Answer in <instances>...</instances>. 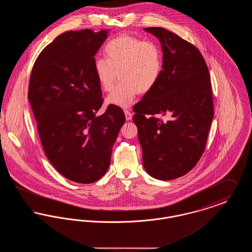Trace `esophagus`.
<instances>
[{
  "label": "esophagus",
  "mask_w": 252,
  "mask_h": 252,
  "mask_svg": "<svg viewBox=\"0 0 252 252\" xmlns=\"http://www.w3.org/2000/svg\"><path fill=\"white\" fill-rule=\"evenodd\" d=\"M125 116L126 121H130L132 119V113L129 110H125Z\"/></svg>",
  "instance_id": "obj_1"
}]
</instances>
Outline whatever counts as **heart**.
Listing matches in <instances>:
<instances>
[{
	"instance_id": "b5f03b06",
	"label": "heart",
	"mask_w": 252,
	"mask_h": 252,
	"mask_svg": "<svg viewBox=\"0 0 252 252\" xmlns=\"http://www.w3.org/2000/svg\"><path fill=\"white\" fill-rule=\"evenodd\" d=\"M106 58L94 63L98 83L110 92L118 78L120 82L108 96L107 103L121 108H129L135 96L145 94L156 86L163 67V56L156 42L129 35H121L105 45Z\"/></svg>"
}]
</instances>
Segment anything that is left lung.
<instances>
[{"mask_svg":"<svg viewBox=\"0 0 252 252\" xmlns=\"http://www.w3.org/2000/svg\"><path fill=\"white\" fill-rule=\"evenodd\" d=\"M144 31L159 40L163 67L156 86L137 104L133 122L147 174L174 180L191 171L205 150L215 114L211 77L201 53L190 42L162 27ZM166 114L171 116L167 122L154 117Z\"/></svg>","mask_w":252,"mask_h":252,"instance_id":"left-lung-1","label":"left lung"}]
</instances>
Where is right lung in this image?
Returning a JSON list of instances; mask_svg holds the SVG:
<instances>
[{
	"mask_svg": "<svg viewBox=\"0 0 252 252\" xmlns=\"http://www.w3.org/2000/svg\"><path fill=\"white\" fill-rule=\"evenodd\" d=\"M108 30L68 31L41 51L33 66L28 100L44 152L63 177L77 183L101 179L126 117L103 104L94 63Z\"/></svg>",
	"mask_w": 252,
	"mask_h": 252,
	"instance_id": "1",
	"label": "right lung"
}]
</instances>
